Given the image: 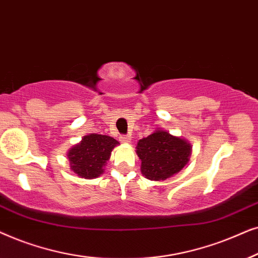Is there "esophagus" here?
I'll use <instances>...</instances> for the list:
<instances>
[{
  "mask_svg": "<svg viewBox=\"0 0 258 258\" xmlns=\"http://www.w3.org/2000/svg\"><path fill=\"white\" fill-rule=\"evenodd\" d=\"M120 142H122V143H130V142H131V136H130V135H122V136H120Z\"/></svg>",
  "mask_w": 258,
  "mask_h": 258,
  "instance_id": "esophagus-1",
  "label": "esophagus"
}]
</instances>
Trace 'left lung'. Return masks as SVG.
Returning a JSON list of instances; mask_svg holds the SVG:
<instances>
[{
	"mask_svg": "<svg viewBox=\"0 0 258 258\" xmlns=\"http://www.w3.org/2000/svg\"><path fill=\"white\" fill-rule=\"evenodd\" d=\"M137 153L142 159V172L147 179L165 180L187 164L191 146L186 140L159 130L139 140Z\"/></svg>",
	"mask_w": 258,
	"mask_h": 258,
	"instance_id": "8db88e82",
	"label": "left lung"
}]
</instances>
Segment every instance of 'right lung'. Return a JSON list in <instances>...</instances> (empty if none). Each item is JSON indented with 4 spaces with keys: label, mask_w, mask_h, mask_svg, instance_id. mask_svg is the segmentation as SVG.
Returning a JSON list of instances; mask_svg holds the SVG:
<instances>
[{
    "label": "right lung",
    "mask_w": 258,
    "mask_h": 258,
    "mask_svg": "<svg viewBox=\"0 0 258 258\" xmlns=\"http://www.w3.org/2000/svg\"><path fill=\"white\" fill-rule=\"evenodd\" d=\"M114 138L102 135L85 136L81 143L72 147L68 152L71 169L78 176L86 179H93L104 172L102 166L109 159L112 150L118 145Z\"/></svg>",
    "instance_id": "obj_1"
}]
</instances>
